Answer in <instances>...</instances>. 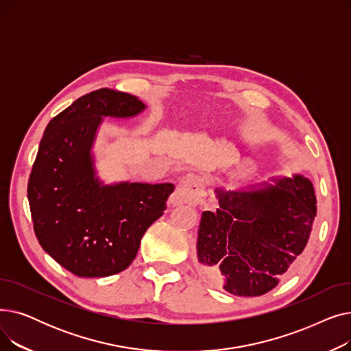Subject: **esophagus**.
Here are the masks:
<instances>
[{"label":"esophagus","instance_id":"34e87169","mask_svg":"<svg viewBox=\"0 0 351 351\" xmlns=\"http://www.w3.org/2000/svg\"><path fill=\"white\" fill-rule=\"evenodd\" d=\"M205 197V182L197 175H188L185 179L180 180L175 193L171 197V204L173 206L189 204L197 205Z\"/></svg>","mask_w":351,"mask_h":351}]
</instances>
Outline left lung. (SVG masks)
<instances>
[{
	"label": "left lung",
	"instance_id": "8db88e82",
	"mask_svg": "<svg viewBox=\"0 0 351 351\" xmlns=\"http://www.w3.org/2000/svg\"><path fill=\"white\" fill-rule=\"evenodd\" d=\"M246 191L217 189V209L202 213L197 263L206 279L234 296L270 291L304 250L317 200L302 175Z\"/></svg>",
	"mask_w": 351,
	"mask_h": 351
}]
</instances>
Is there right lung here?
<instances>
[{
	"label": "right lung",
	"mask_w": 351,
	"mask_h": 351,
	"mask_svg": "<svg viewBox=\"0 0 351 351\" xmlns=\"http://www.w3.org/2000/svg\"><path fill=\"white\" fill-rule=\"evenodd\" d=\"M145 109L136 97L101 88L51 119L28 180L34 232L43 249L80 278H105L136 257L146 229L166 209L172 183L102 185L90 147L102 117Z\"/></svg>",
	"instance_id": "add662e5"
}]
</instances>
